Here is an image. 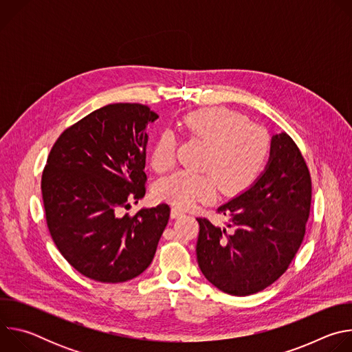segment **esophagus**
I'll return each instance as SVG.
<instances>
[{
  "label": "esophagus",
  "instance_id": "esophagus-1",
  "mask_svg": "<svg viewBox=\"0 0 352 352\" xmlns=\"http://www.w3.org/2000/svg\"><path fill=\"white\" fill-rule=\"evenodd\" d=\"M185 214V212L182 210V209H179V208H177V206H173L171 208V217L173 219H178V217H181V216H184Z\"/></svg>",
  "mask_w": 352,
  "mask_h": 352
}]
</instances>
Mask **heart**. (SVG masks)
I'll use <instances>...</instances> for the list:
<instances>
[{
	"label": "heart",
	"instance_id": "1",
	"mask_svg": "<svg viewBox=\"0 0 352 352\" xmlns=\"http://www.w3.org/2000/svg\"><path fill=\"white\" fill-rule=\"evenodd\" d=\"M179 128L185 138L206 143V150L199 164L205 173L178 171L157 182V199L177 208L209 202L219 186L221 195L235 196L252 186L267 164V132L235 111L224 107L192 111L181 120ZM175 152V133L170 129L160 132L152 152L153 168L159 173L170 170Z\"/></svg>",
	"mask_w": 352,
	"mask_h": 352
}]
</instances>
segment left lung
I'll use <instances>...</instances> for the list:
<instances>
[{
  "label": "left lung",
  "instance_id": "8db88e82",
  "mask_svg": "<svg viewBox=\"0 0 352 352\" xmlns=\"http://www.w3.org/2000/svg\"><path fill=\"white\" fill-rule=\"evenodd\" d=\"M311 200L312 181L302 153L288 133L274 135L265 173L217 209L230 219L226 227L196 219V258L204 276L235 296L272 285L302 243Z\"/></svg>",
  "mask_w": 352,
  "mask_h": 352
}]
</instances>
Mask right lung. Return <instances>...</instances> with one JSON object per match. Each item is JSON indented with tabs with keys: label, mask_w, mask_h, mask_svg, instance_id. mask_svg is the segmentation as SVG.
I'll return each instance as SVG.
<instances>
[{
	"label": "right lung",
	"mask_w": 352,
	"mask_h": 352,
	"mask_svg": "<svg viewBox=\"0 0 352 352\" xmlns=\"http://www.w3.org/2000/svg\"><path fill=\"white\" fill-rule=\"evenodd\" d=\"M157 118L139 103L109 104L67 128L48 155L41 175L48 231L67 262L94 281L143 273L168 223L166 204L120 216L146 193V128Z\"/></svg>",
	"instance_id": "1"
}]
</instances>
